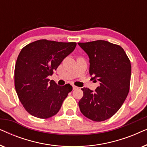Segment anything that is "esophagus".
<instances>
[{
	"mask_svg": "<svg viewBox=\"0 0 147 147\" xmlns=\"http://www.w3.org/2000/svg\"><path fill=\"white\" fill-rule=\"evenodd\" d=\"M78 87H77V86H73V90H76V89H78Z\"/></svg>",
	"mask_w": 147,
	"mask_h": 147,
	"instance_id": "34e87169",
	"label": "esophagus"
}]
</instances>
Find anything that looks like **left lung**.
<instances>
[{"label":"left lung","mask_w":147,"mask_h":147,"mask_svg":"<svg viewBox=\"0 0 147 147\" xmlns=\"http://www.w3.org/2000/svg\"><path fill=\"white\" fill-rule=\"evenodd\" d=\"M90 59L91 79L100 82L95 92L82 88L78 102L80 111L96 122L111 118L121 107L129 92L131 65L124 49L118 45L98 40L78 43Z\"/></svg>","instance_id":"left-lung-1"}]
</instances>
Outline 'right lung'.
Instances as JSON below:
<instances>
[{"mask_svg":"<svg viewBox=\"0 0 147 147\" xmlns=\"http://www.w3.org/2000/svg\"><path fill=\"white\" fill-rule=\"evenodd\" d=\"M76 46L75 42L41 39L21 49L15 68V86L19 100L32 116L48 118L59 112L72 86H59L47 77Z\"/></svg>","mask_w":147,"mask_h":147,"instance_id":"obj_1","label":"right lung"}]
</instances>
